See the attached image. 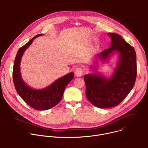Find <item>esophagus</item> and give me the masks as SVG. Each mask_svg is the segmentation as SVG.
I'll return each mask as SVG.
<instances>
[{"instance_id": "obj_1", "label": "esophagus", "mask_w": 148, "mask_h": 148, "mask_svg": "<svg viewBox=\"0 0 148 148\" xmlns=\"http://www.w3.org/2000/svg\"><path fill=\"white\" fill-rule=\"evenodd\" d=\"M83 73H84L83 69L82 68H81V67H79V68H77L76 69V70L75 71V75L76 77H79L82 75Z\"/></svg>"}]
</instances>
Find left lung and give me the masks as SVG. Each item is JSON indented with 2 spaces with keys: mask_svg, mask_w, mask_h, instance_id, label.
I'll use <instances>...</instances> for the list:
<instances>
[{
  "mask_svg": "<svg viewBox=\"0 0 148 148\" xmlns=\"http://www.w3.org/2000/svg\"><path fill=\"white\" fill-rule=\"evenodd\" d=\"M107 34L111 38L110 48L93 56L90 69L94 73L84 77L88 100L100 108H111L121 103L132 90L137 75L134 48L118 34ZM114 54L118 55V60L112 75L107 77L99 72V62H108Z\"/></svg>",
  "mask_w": 148,
  "mask_h": 148,
  "instance_id": "1",
  "label": "left lung"
}]
</instances>
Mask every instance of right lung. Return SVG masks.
<instances>
[{"label":"right lung","instance_id":"1","mask_svg":"<svg viewBox=\"0 0 148 148\" xmlns=\"http://www.w3.org/2000/svg\"><path fill=\"white\" fill-rule=\"evenodd\" d=\"M43 35L42 34L36 35L18 49L14 60L12 71L14 84L19 96L29 106L41 111L49 110L60 102L66 87L73 79L74 75L73 72H71L57 79L49 86L38 89L32 88L24 81L21 76L20 69L22 56L33 40Z\"/></svg>","mask_w":148,"mask_h":148}]
</instances>
